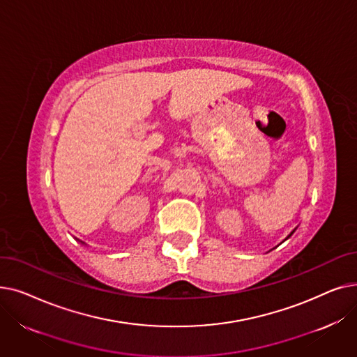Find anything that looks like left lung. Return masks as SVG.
I'll list each match as a JSON object with an SVG mask.
<instances>
[{
  "instance_id": "left-lung-1",
  "label": "left lung",
  "mask_w": 357,
  "mask_h": 357,
  "mask_svg": "<svg viewBox=\"0 0 357 357\" xmlns=\"http://www.w3.org/2000/svg\"><path fill=\"white\" fill-rule=\"evenodd\" d=\"M291 234H292V233H291ZM291 234H289V236H291ZM289 236H288V237H289Z\"/></svg>"
}]
</instances>
